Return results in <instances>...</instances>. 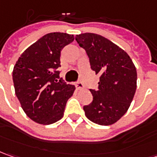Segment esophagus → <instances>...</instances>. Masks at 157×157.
I'll return each mask as SVG.
<instances>
[{
    "instance_id": "obj_1",
    "label": "esophagus",
    "mask_w": 157,
    "mask_h": 157,
    "mask_svg": "<svg viewBox=\"0 0 157 157\" xmlns=\"http://www.w3.org/2000/svg\"><path fill=\"white\" fill-rule=\"evenodd\" d=\"M75 86H76V89H79V90H81V89H83V84H82V82H76Z\"/></svg>"
}]
</instances>
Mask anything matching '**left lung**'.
<instances>
[{
	"instance_id": "8db88e82",
	"label": "left lung",
	"mask_w": 157,
	"mask_h": 157,
	"mask_svg": "<svg viewBox=\"0 0 157 157\" xmlns=\"http://www.w3.org/2000/svg\"><path fill=\"white\" fill-rule=\"evenodd\" d=\"M89 58L91 69L100 75L93 101L84 106L85 116L99 125H111L122 118L136 90V68L126 52L107 38L93 33L75 36Z\"/></svg>"
}]
</instances>
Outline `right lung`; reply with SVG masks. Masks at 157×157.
<instances>
[{
	"mask_svg": "<svg viewBox=\"0 0 157 157\" xmlns=\"http://www.w3.org/2000/svg\"><path fill=\"white\" fill-rule=\"evenodd\" d=\"M75 40L73 35L49 33L25 50L13 69L15 95L25 114L48 125L61 120L75 87L59 79L61 50Z\"/></svg>",
	"mask_w": 157,
	"mask_h": 157,
	"instance_id": "obj_1",
	"label": "right lung"
}]
</instances>
